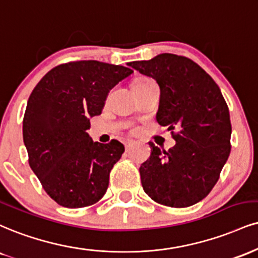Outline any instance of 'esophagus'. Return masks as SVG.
Listing matches in <instances>:
<instances>
[{
    "instance_id": "1",
    "label": "esophagus",
    "mask_w": 258,
    "mask_h": 258,
    "mask_svg": "<svg viewBox=\"0 0 258 258\" xmlns=\"http://www.w3.org/2000/svg\"><path fill=\"white\" fill-rule=\"evenodd\" d=\"M123 144H125V148H126V149H130V148L132 147L133 144H135V141H132V139H126Z\"/></svg>"
}]
</instances>
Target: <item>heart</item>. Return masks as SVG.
Listing matches in <instances>:
<instances>
[{
    "label": "heart",
    "mask_w": 258,
    "mask_h": 258,
    "mask_svg": "<svg viewBox=\"0 0 258 258\" xmlns=\"http://www.w3.org/2000/svg\"><path fill=\"white\" fill-rule=\"evenodd\" d=\"M147 79H149V78H144V77H141V78H136V79L132 82V84H133V83H138V82H143V80H147Z\"/></svg>",
    "instance_id": "heart-1"
}]
</instances>
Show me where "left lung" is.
<instances>
[{
	"mask_svg": "<svg viewBox=\"0 0 258 258\" xmlns=\"http://www.w3.org/2000/svg\"><path fill=\"white\" fill-rule=\"evenodd\" d=\"M160 86L156 120L176 142L168 151L154 143L142 163V185L151 200L185 208L208 196L231 153L232 126L221 90L196 62L174 54L128 63Z\"/></svg>",
	"mask_w": 258,
	"mask_h": 258,
	"instance_id": "1",
	"label": "left lung"
}]
</instances>
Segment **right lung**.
Returning <instances> with one entry per match:
<instances>
[{
  "mask_svg": "<svg viewBox=\"0 0 258 258\" xmlns=\"http://www.w3.org/2000/svg\"><path fill=\"white\" fill-rule=\"evenodd\" d=\"M132 73L95 60L68 62L49 71L30 95L23 121L29 163L60 206L89 207L104 196L125 148L115 139L94 142L86 131L90 117L102 113L108 92Z\"/></svg>",
  "mask_w": 258,
  "mask_h": 258,
  "instance_id": "1",
  "label": "right lung"
}]
</instances>
